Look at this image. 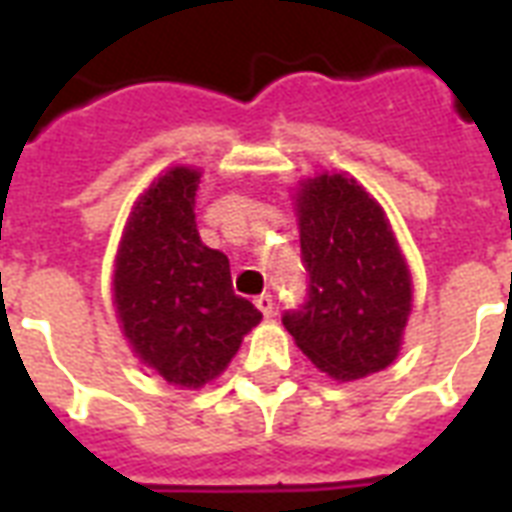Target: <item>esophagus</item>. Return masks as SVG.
Listing matches in <instances>:
<instances>
[{
    "mask_svg": "<svg viewBox=\"0 0 512 512\" xmlns=\"http://www.w3.org/2000/svg\"><path fill=\"white\" fill-rule=\"evenodd\" d=\"M255 305L260 308V311H263V316H268V319H271V316H273V295H260L255 300Z\"/></svg>",
    "mask_w": 512,
    "mask_h": 512,
    "instance_id": "obj_1",
    "label": "esophagus"
}]
</instances>
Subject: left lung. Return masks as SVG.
<instances>
[{
    "label": "left lung",
    "instance_id": "1",
    "mask_svg": "<svg viewBox=\"0 0 512 512\" xmlns=\"http://www.w3.org/2000/svg\"><path fill=\"white\" fill-rule=\"evenodd\" d=\"M308 297L281 316L297 348L335 380L396 361L412 311V276L382 207L345 175L297 191Z\"/></svg>",
    "mask_w": 512,
    "mask_h": 512
}]
</instances>
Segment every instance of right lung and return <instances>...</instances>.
Listing matches in <instances>:
<instances>
[{"instance_id": "1", "label": "right lung", "mask_w": 512, "mask_h": 512, "mask_svg": "<svg viewBox=\"0 0 512 512\" xmlns=\"http://www.w3.org/2000/svg\"><path fill=\"white\" fill-rule=\"evenodd\" d=\"M201 172L172 167L132 209L114 305L135 356L180 388L215 380L263 313L233 292L231 265L196 231Z\"/></svg>"}]
</instances>
